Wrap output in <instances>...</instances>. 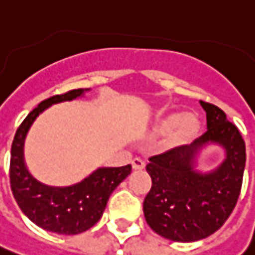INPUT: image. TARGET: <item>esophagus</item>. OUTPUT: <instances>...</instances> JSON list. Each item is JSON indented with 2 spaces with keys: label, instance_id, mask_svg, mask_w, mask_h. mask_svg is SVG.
Segmentation results:
<instances>
[{
  "label": "esophagus",
  "instance_id": "34e87169",
  "mask_svg": "<svg viewBox=\"0 0 255 255\" xmlns=\"http://www.w3.org/2000/svg\"><path fill=\"white\" fill-rule=\"evenodd\" d=\"M132 168H134L135 171H141V169H144L145 168V162L141 158H134V159H132Z\"/></svg>",
  "mask_w": 255,
  "mask_h": 255
}]
</instances>
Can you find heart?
Returning a JSON list of instances; mask_svg holds the SVG:
<instances>
[{"instance_id":"b5f03b06","label":"heart","mask_w":255,"mask_h":255,"mask_svg":"<svg viewBox=\"0 0 255 255\" xmlns=\"http://www.w3.org/2000/svg\"><path fill=\"white\" fill-rule=\"evenodd\" d=\"M202 129V123L196 114L169 113L158 120L155 126L156 134H166V148H185L190 145Z\"/></svg>"}]
</instances>
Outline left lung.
Masks as SVG:
<instances>
[{
	"label": "left lung",
	"instance_id": "1",
	"mask_svg": "<svg viewBox=\"0 0 255 255\" xmlns=\"http://www.w3.org/2000/svg\"><path fill=\"white\" fill-rule=\"evenodd\" d=\"M207 131L185 148H172L149 158L152 186L144 200L148 226L172 242H196L217 232L232 215L242 192L246 144L223 110L200 101ZM220 143L225 162L210 174L194 171V156L203 144Z\"/></svg>",
	"mask_w": 255,
	"mask_h": 255
}]
</instances>
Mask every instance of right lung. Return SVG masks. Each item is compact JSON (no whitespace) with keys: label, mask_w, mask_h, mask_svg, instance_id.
Instances as JSON below:
<instances>
[{"label":"right lung","mask_w":255,"mask_h":255,"mask_svg":"<svg viewBox=\"0 0 255 255\" xmlns=\"http://www.w3.org/2000/svg\"><path fill=\"white\" fill-rule=\"evenodd\" d=\"M87 90L76 89L39 103L18 127L11 146L9 182L13 198L31 222L57 234H79L93 227L100 220L111 192L131 173V165L99 168L73 186L52 188L38 182L26 169L23 139L39 113L55 103L73 100Z\"/></svg>","instance_id":"obj_1"}]
</instances>
